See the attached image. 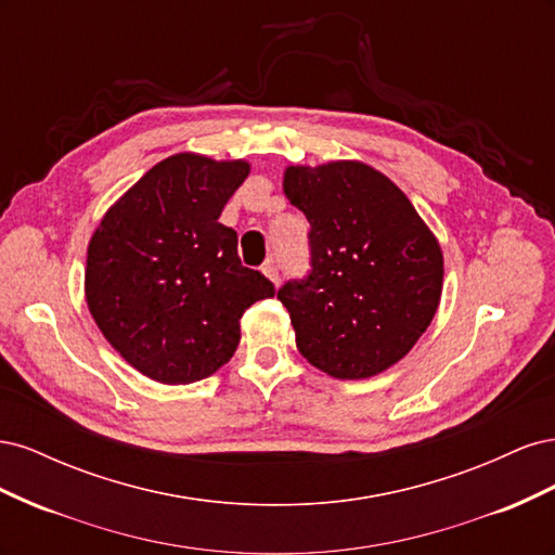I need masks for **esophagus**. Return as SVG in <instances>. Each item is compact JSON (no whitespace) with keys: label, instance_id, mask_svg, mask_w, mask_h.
<instances>
[{"label":"esophagus","instance_id":"obj_1","mask_svg":"<svg viewBox=\"0 0 555 555\" xmlns=\"http://www.w3.org/2000/svg\"><path fill=\"white\" fill-rule=\"evenodd\" d=\"M261 271H263V275H266L268 280H271V282L275 284V287H278V284H280V266H278V261H275V259H268V261L263 263Z\"/></svg>","mask_w":555,"mask_h":555}]
</instances>
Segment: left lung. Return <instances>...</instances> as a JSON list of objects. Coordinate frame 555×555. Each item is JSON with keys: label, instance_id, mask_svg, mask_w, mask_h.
<instances>
[{"label": "left lung", "instance_id": "1", "mask_svg": "<svg viewBox=\"0 0 555 555\" xmlns=\"http://www.w3.org/2000/svg\"><path fill=\"white\" fill-rule=\"evenodd\" d=\"M284 194L310 222V271L278 289L298 351L338 379L386 371L440 306L438 241L410 198L361 162L289 166Z\"/></svg>", "mask_w": 555, "mask_h": 555}]
</instances>
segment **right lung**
I'll list each match as a JSON object with an SVG mask.
<instances>
[{"instance_id": "obj_1", "label": "right lung", "mask_w": 555, "mask_h": 555, "mask_svg": "<svg viewBox=\"0 0 555 555\" xmlns=\"http://www.w3.org/2000/svg\"><path fill=\"white\" fill-rule=\"evenodd\" d=\"M247 162L180 153L153 166L104 215L88 247L86 296L104 338L145 377L190 384L241 343V317L273 282L245 268L220 224Z\"/></svg>"}]
</instances>
